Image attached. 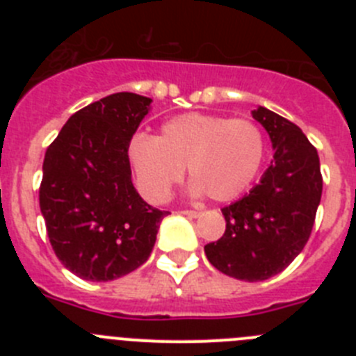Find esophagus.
<instances>
[{"instance_id": "1", "label": "esophagus", "mask_w": 356, "mask_h": 356, "mask_svg": "<svg viewBox=\"0 0 356 356\" xmlns=\"http://www.w3.org/2000/svg\"><path fill=\"white\" fill-rule=\"evenodd\" d=\"M184 216H187V217H191V219H196L197 216H200V212H197V210H184Z\"/></svg>"}]
</instances>
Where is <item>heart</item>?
<instances>
[{
	"label": "heart",
	"mask_w": 356,
	"mask_h": 356,
	"mask_svg": "<svg viewBox=\"0 0 356 356\" xmlns=\"http://www.w3.org/2000/svg\"><path fill=\"white\" fill-rule=\"evenodd\" d=\"M266 155V139L257 122L222 115L181 114L160 127L159 137L134 135L128 160L135 184L151 203H163L184 178H194V196L226 203L237 200L254 181Z\"/></svg>",
	"instance_id": "obj_1"
}]
</instances>
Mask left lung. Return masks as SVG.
Instances as JSON below:
<instances>
[{
	"instance_id": "obj_1",
	"label": "left lung",
	"mask_w": 356,
	"mask_h": 356,
	"mask_svg": "<svg viewBox=\"0 0 356 356\" xmlns=\"http://www.w3.org/2000/svg\"><path fill=\"white\" fill-rule=\"evenodd\" d=\"M271 139V165L244 197L221 210L226 232L205 246L222 275L262 282L278 275L303 251L323 194L317 149L294 122L266 106L251 110Z\"/></svg>"
}]
</instances>
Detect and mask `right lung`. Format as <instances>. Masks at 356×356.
Masks as SVG:
<instances>
[{
  "mask_svg": "<svg viewBox=\"0 0 356 356\" xmlns=\"http://www.w3.org/2000/svg\"><path fill=\"white\" fill-rule=\"evenodd\" d=\"M149 97L118 92L78 110L46 151L39 191L51 248L65 269L89 282L118 280L143 266L160 221L131 184L128 143Z\"/></svg>",
  "mask_w": 356,
  "mask_h": 356,
  "instance_id": "obj_1",
  "label": "right lung"
}]
</instances>
